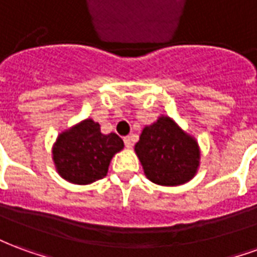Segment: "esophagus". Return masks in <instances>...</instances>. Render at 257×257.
<instances>
[{
	"mask_svg": "<svg viewBox=\"0 0 257 257\" xmlns=\"http://www.w3.org/2000/svg\"><path fill=\"white\" fill-rule=\"evenodd\" d=\"M123 143H125V146H126L128 149H131V147L134 146V138H132V136H125V138H123Z\"/></svg>",
	"mask_w": 257,
	"mask_h": 257,
	"instance_id": "obj_1",
	"label": "esophagus"
}]
</instances>
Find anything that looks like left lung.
<instances>
[{"instance_id":"left-lung-1","label":"left lung","mask_w":257,"mask_h":257,"mask_svg":"<svg viewBox=\"0 0 257 257\" xmlns=\"http://www.w3.org/2000/svg\"><path fill=\"white\" fill-rule=\"evenodd\" d=\"M135 153L146 178L160 186L190 182L201 160L198 142L168 115L158 117L156 122L143 128Z\"/></svg>"}]
</instances>
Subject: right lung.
Masks as SVG:
<instances>
[{"label":"right lung","instance_id":"1","mask_svg":"<svg viewBox=\"0 0 257 257\" xmlns=\"http://www.w3.org/2000/svg\"><path fill=\"white\" fill-rule=\"evenodd\" d=\"M123 149L115 134L104 135L93 119H84L59 134L52 160L58 173L70 183L90 184L107 175L112 157Z\"/></svg>","mask_w":257,"mask_h":257}]
</instances>
